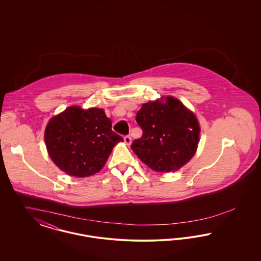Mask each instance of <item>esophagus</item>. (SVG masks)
<instances>
[{"instance_id":"34e87169","label":"esophagus","mask_w":261,"mask_h":261,"mask_svg":"<svg viewBox=\"0 0 261 261\" xmlns=\"http://www.w3.org/2000/svg\"><path fill=\"white\" fill-rule=\"evenodd\" d=\"M124 142L126 145H131V137L130 136H124Z\"/></svg>"}]
</instances>
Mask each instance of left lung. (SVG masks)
Returning <instances> with one entry per match:
<instances>
[{"label": "left lung", "mask_w": 261, "mask_h": 261, "mask_svg": "<svg viewBox=\"0 0 261 261\" xmlns=\"http://www.w3.org/2000/svg\"><path fill=\"white\" fill-rule=\"evenodd\" d=\"M136 121L143 130L131 149L156 172H173L195 155L199 142V121L178 99L166 97L143 103Z\"/></svg>", "instance_id": "8db88e82"}]
</instances>
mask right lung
Returning <instances> with one entry per match:
<instances>
[{"label":"right lung","instance_id":"1","mask_svg":"<svg viewBox=\"0 0 261 261\" xmlns=\"http://www.w3.org/2000/svg\"><path fill=\"white\" fill-rule=\"evenodd\" d=\"M45 142L54 163L70 176L98 173L113 147L123 141L112 130V121L102 109L69 107L51 117L45 130Z\"/></svg>","mask_w":261,"mask_h":261}]
</instances>
